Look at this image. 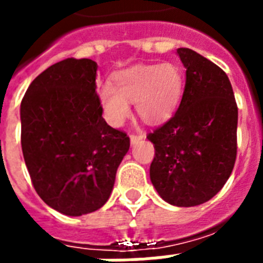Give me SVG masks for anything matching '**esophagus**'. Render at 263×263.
<instances>
[{
  "label": "esophagus",
  "mask_w": 263,
  "mask_h": 263,
  "mask_svg": "<svg viewBox=\"0 0 263 263\" xmlns=\"http://www.w3.org/2000/svg\"><path fill=\"white\" fill-rule=\"evenodd\" d=\"M144 136H146V134H144L143 131H140L139 134H131V135H129V139H131L132 144H135L138 143L140 139H143Z\"/></svg>",
  "instance_id": "1"
}]
</instances>
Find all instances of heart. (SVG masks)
I'll return each instance as SVG.
<instances>
[{"instance_id": "heart-1", "label": "heart", "mask_w": 263, "mask_h": 263, "mask_svg": "<svg viewBox=\"0 0 263 263\" xmlns=\"http://www.w3.org/2000/svg\"><path fill=\"white\" fill-rule=\"evenodd\" d=\"M184 88L183 69L173 63L136 65L117 72L111 86H102L99 101L107 121L121 125L135 101L136 113L147 123L166 119L176 109Z\"/></svg>"}]
</instances>
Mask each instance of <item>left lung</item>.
<instances>
[{"mask_svg": "<svg viewBox=\"0 0 263 263\" xmlns=\"http://www.w3.org/2000/svg\"><path fill=\"white\" fill-rule=\"evenodd\" d=\"M177 54L185 87L175 115L147 135L156 148L150 179L165 202L191 208L212 199L232 173L237 105L220 67L187 47Z\"/></svg>", "mask_w": 263, "mask_h": 263, "instance_id": "1", "label": "left lung"}]
</instances>
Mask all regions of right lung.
Segmentation results:
<instances>
[{"label": "right lung", "mask_w": 263, "mask_h": 263, "mask_svg": "<svg viewBox=\"0 0 263 263\" xmlns=\"http://www.w3.org/2000/svg\"><path fill=\"white\" fill-rule=\"evenodd\" d=\"M97 63L67 59L32 80L20 106L22 150L41 199L67 216L106 203L129 136L102 117Z\"/></svg>", "instance_id": "1"}]
</instances>
